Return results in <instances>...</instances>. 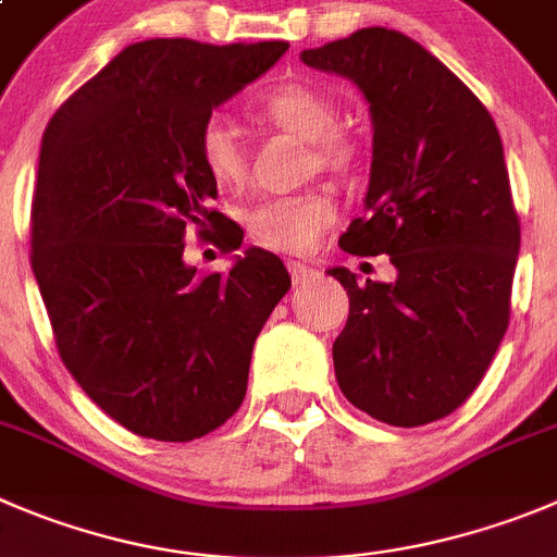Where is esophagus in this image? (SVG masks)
Listing matches in <instances>:
<instances>
[{
  "mask_svg": "<svg viewBox=\"0 0 557 557\" xmlns=\"http://www.w3.org/2000/svg\"><path fill=\"white\" fill-rule=\"evenodd\" d=\"M288 272H290V280H294V285L310 283V280L319 274L313 267H308V263H299V261H288Z\"/></svg>",
  "mask_w": 557,
  "mask_h": 557,
  "instance_id": "1",
  "label": "esophagus"
}]
</instances>
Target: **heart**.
Masks as SVG:
<instances>
[{"label": "heart", "mask_w": 557, "mask_h": 557, "mask_svg": "<svg viewBox=\"0 0 557 557\" xmlns=\"http://www.w3.org/2000/svg\"><path fill=\"white\" fill-rule=\"evenodd\" d=\"M255 112L272 126L310 139V168L343 170L355 148L337 132V109L330 96L310 85L274 87L255 103ZM197 156L202 170L220 189H242L247 181V156L236 132L222 117H208L197 134ZM247 233L255 244L274 252L302 255L313 249L321 233L335 222V202L324 191L269 195L247 208Z\"/></svg>", "instance_id": "heart-1"}]
</instances>
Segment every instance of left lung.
Instances as JSON below:
<instances>
[{"mask_svg": "<svg viewBox=\"0 0 557 557\" xmlns=\"http://www.w3.org/2000/svg\"><path fill=\"white\" fill-rule=\"evenodd\" d=\"M299 57L366 96L368 216L341 247L389 255L396 269L389 283L326 272L349 294L332 343L337 384L382 423L425 425L470 398L508 330L519 220L500 134L470 87L396 29H357Z\"/></svg>", "mask_w": 557, "mask_h": 557, "instance_id": "left-lung-1", "label": "left lung"}]
</instances>
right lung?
Masks as SVG:
<instances>
[{
    "mask_svg": "<svg viewBox=\"0 0 557 557\" xmlns=\"http://www.w3.org/2000/svg\"><path fill=\"white\" fill-rule=\"evenodd\" d=\"M288 44H132L67 98L40 143L33 274L62 362L123 429L189 443L244 401L258 332L288 294L277 255L247 247L227 272L184 263L200 227L225 252L242 227L211 208L197 134Z\"/></svg>",
    "mask_w": 557,
    "mask_h": 557,
    "instance_id": "add662e5",
    "label": "right lung"
}]
</instances>
